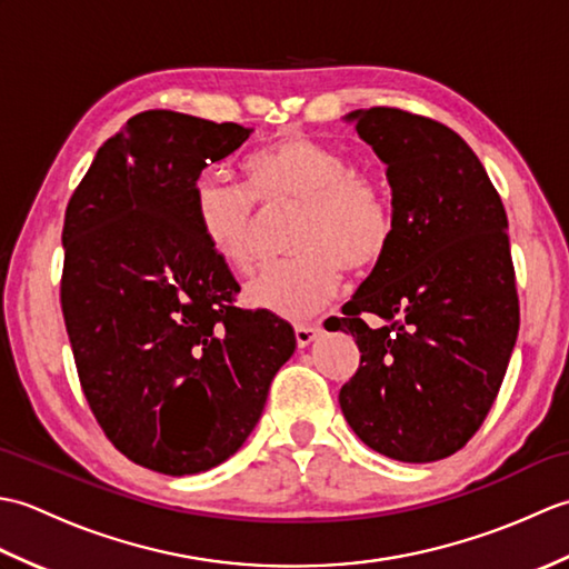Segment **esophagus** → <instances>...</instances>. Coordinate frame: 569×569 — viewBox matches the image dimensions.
I'll list each match as a JSON object with an SVG mask.
<instances>
[{"label":"esophagus","instance_id":"obj_1","mask_svg":"<svg viewBox=\"0 0 569 569\" xmlns=\"http://www.w3.org/2000/svg\"><path fill=\"white\" fill-rule=\"evenodd\" d=\"M318 335H320V325H310V322L296 325V342H298V347H308L310 342H316Z\"/></svg>","mask_w":569,"mask_h":569}]
</instances>
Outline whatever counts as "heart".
I'll return each instance as SVG.
<instances>
[{"mask_svg": "<svg viewBox=\"0 0 569 569\" xmlns=\"http://www.w3.org/2000/svg\"><path fill=\"white\" fill-rule=\"evenodd\" d=\"M244 188L200 176L192 220L210 251L244 273L257 259L261 212L293 204L286 244L291 259L247 281L244 303L283 320H306L340 291L345 269L371 273L396 241L393 204L349 156L306 134H283L241 161Z\"/></svg>", "mask_w": 569, "mask_h": 569, "instance_id": "heart-1", "label": "heart"}]
</instances>
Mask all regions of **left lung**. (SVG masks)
<instances>
[{
    "mask_svg": "<svg viewBox=\"0 0 569 569\" xmlns=\"http://www.w3.org/2000/svg\"><path fill=\"white\" fill-rule=\"evenodd\" d=\"M386 163L396 241L328 330L355 337L340 408L359 440L398 462H435L471 440L513 352L521 310L497 188L450 127L396 107L349 112ZM365 315L385 325L373 331Z\"/></svg>",
    "mask_w": 569,
    "mask_h": 569,
    "instance_id": "obj_1",
    "label": "left lung"
}]
</instances>
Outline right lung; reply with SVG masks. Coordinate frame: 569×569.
<instances>
[{"label": "right lung", "mask_w": 569, "mask_h": 569, "mask_svg": "<svg viewBox=\"0 0 569 569\" xmlns=\"http://www.w3.org/2000/svg\"><path fill=\"white\" fill-rule=\"evenodd\" d=\"M249 134L141 112L102 143L66 208L60 308L82 393L117 450L161 475L232 457L296 349L286 320L234 306L239 283L192 220L202 168Z\"/></svg>", "instance_id": "add662e5"}]
</instances>
